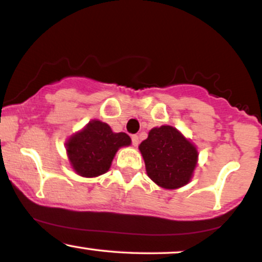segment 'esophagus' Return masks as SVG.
<instances>
[{
	"label": "esophagus",
	"instance_id": "obj_1",
	"mask_svg": "<svg viewBox=\"0 0 262 262\" xmlns=\"http://www.w3.org/2000/svg\"><path fill=\"white\" fill-rule=\"evenodd\" d=\"M132 143H133L134 146H138V144H139V137L138 135H132Z\"/></svg>",
	"mask_w": 262,
	"mask_h": 262
}]
</instances>
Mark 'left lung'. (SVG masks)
<instances>
[{
    "instance_id": "left-lung-1",
    "label": "left lung",
    "mask_w": 262,
    "mask_h": 262,
    "mask_svg": "<svg viewBox=\"0 0 262 262\" xmlns=\"http://www.w3.org/2000/svg\"><path fill=\"white\" fill-rule=\"evenodd\" d=\"M139 150L146 173L156 185L176 189L187 185L197 166L198 151L181 132L171 125L155 127L141 141Z\"/></svg>"
}]
</instances>
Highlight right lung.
Wrapping results in <instances>:
<instances>
[{
	"label": "right lung",
	"mask_w": 262,
	"mask_h": 262,
	"mask_svg": "<svg viewBox=\"0 0 262 262\" xmlns=\"http://www.w3.org/2000/svg\"><path fill=\"white\" fill-rule=\"evenodd\" d=\"M130 144L128 134L114 133L107 123L92 119L66 140L65 148L77 175L97 177L110 170L116 152Z\"/></svg>",
	"instance_id": "right-lung-1"
}]
</instances>
